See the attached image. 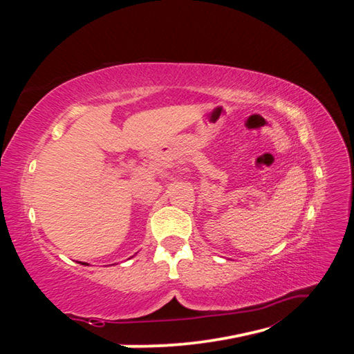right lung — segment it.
Returning a JSON list of instances; mask_svg holds the SVG:
<instances>
[{"mask_svg":"<svg viewBox=\"0 0 354 354\" xmlns=\"http://www.w3.org/2000/svg\"><path fill=\"white\" fill-rule=\"evenodd\" d=\"M82 266H88V263H86V262H84V263H82Z\"/></svg>","mask_w":354,"mask_h":354,"instance_id":"obj_1","label":"right lung"}]
</instances>
